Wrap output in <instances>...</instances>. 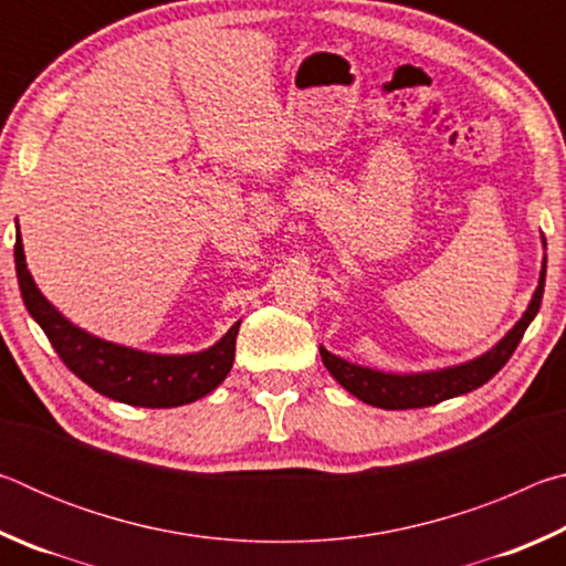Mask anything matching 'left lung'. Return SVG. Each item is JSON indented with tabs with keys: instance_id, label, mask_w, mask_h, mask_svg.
I'll return each instance as SVG.
<instances>
[{
	"instance_id": "left-lung-1",
	"label": "left lung",
	"mask_w": 566,
	"mask_h": 566,
	"mask_svg": "<svg viewBox=\"0 0 566 566\" xmlns=\"http://www.w3.org/2000/svg\"><path fill=\"white\" fill-rule=\"evenodd\" d=\"M542 244L547 249V242ZM544 276H547V256L542 260L539 284L532 294V302L526 306L520 322L504 334V337L494 344L492 349H486L479 357L454 364V367L444 369H429V371H407V375H397V371H381L371 367H361L337 357V354L319 347L324 367L329 369V375L339 381V385L361 401H367L371 407L379 409H419V407H432L439 401L452 399L459 395H467L476 387H482L490 381L496 371H500L506 359L512 357L516 344L524 337L526 327L536 317L544 294Z\"/></svg>"
}]
</instances>
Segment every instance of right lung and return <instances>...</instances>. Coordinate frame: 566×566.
<instances>
[{
	"label": "right lung",
	"mask_w": 566,
	"mask_h": 566,
	"mask_svg": "<svg viewBox=\"0 0 566 566\" xmlns=\"http://www.w3.org/2000/svg\"><path fill=\"white\" fill-rule=\"evenodd\" d=\"M14 264L27 312L44 329L54 352L84 385L132 407L167 409L202 399L222 385L234 364L239 324L234 322L212 347L191 354H155L114 344L76 327L46 300L27 270L22 234L17 227Z\"/></svg>",
	"instance_id": "right-lung-1"
}]
</instances>
